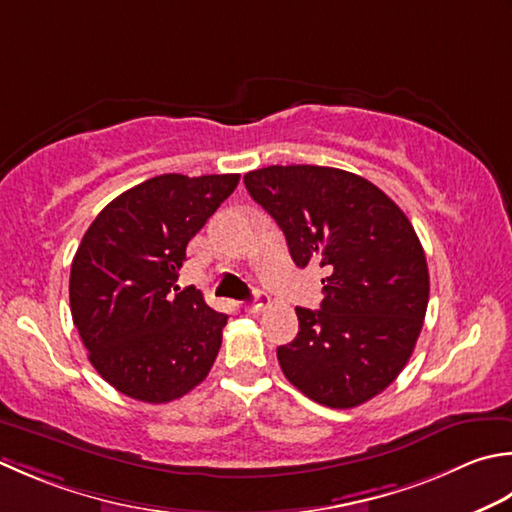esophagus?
Segmentation results:
<instances>
[{
    "mask_svg": "<svg viewBox=\"0 0 512 512\" xmlns=\"http://www.w3.org/2000/svg\"><path fill=\"white\" fill-rule=\"evenodd\" d=\"M266 304H268V297L262 293V290H255V302H250V304H246L244 308L248 310V313H262V310L266 308Z\"/></svg>",
    "mask_w": 512,
    "mask_h": 512,
    "instance_id": "1",
    "label": "esophagus"
}]
</instances>
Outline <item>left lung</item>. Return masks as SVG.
I'll return each mask as SVG.
<instances>
[{
  "mask_svg": "<svg viewBox=\"0 0 512 512\" xmlns=\"http://www.w3.org/2000/svg\"><path fill=\"white\" fill-rule=\"evenodd\" d=\"M284 230L299 268L319 266L322 308H295L299 333L277 348L290 384L328 408H355L395 382L428 306V266L413 224L368 179L328 166L244 175Z\"/></svg>",
  "mask_w": 512,
  "mask_h": 512,
  "instance_id": "left-lung-1",
  "label": "left lung"
}]
</instances>
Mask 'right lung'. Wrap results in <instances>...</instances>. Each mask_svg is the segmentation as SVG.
<instances>
[{
  "instance_id": "obj_1",
  "label": "right lung",
  "mask_w": 512,
  "mask_h": 512,
  "mask_svg": "<svg viewBox=\"0 0 512 512\" xmlns=\"http://www.w3.org/2000/svg\"><path fill=\"white\" fill-rule=\"evenodd\" d=\"M239 175H157L115 197L70 266V313L90 364L139 402L166 404L202 384L228 315L179 288L186 246Z\"/></svg>"
}]
</instances>
